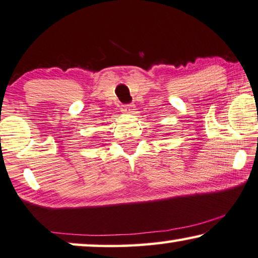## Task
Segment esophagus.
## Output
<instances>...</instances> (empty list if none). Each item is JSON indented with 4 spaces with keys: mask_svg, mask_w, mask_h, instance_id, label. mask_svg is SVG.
Returning a JSON list of instances; mask_svg holds the SVG:
<instances>
[{
    "mask_svg": "<svg viewBox=\"0 0 258 258\" xmlns=\"http://www.w3.org/2000/svg\"><path fill=\"white\" fill-rule=\"evenodd\" d=\"M133 109H135V105L132 104H125L121 106V111L125 113H133Z\"/></svg>",
    "mask_w": 258,
    "mask_h": 258,
    "instance_id": "1",
    "label": "esophagus"
}]
</instances>
